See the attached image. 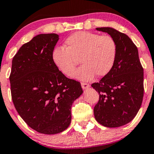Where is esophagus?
I'll return each instance as SVG.
<instances>
[{"instance_id": "1", "label": "esophagus", "mask_w": 154, "mask_h": 154, "mask_svg": "<svg viewBox=\"0 0 154 154\" xmlns=\"http://www.w3.org/2000/svg\"><path fill=\"white\" fill-rule=\"evenodd\" d=\"M81 86L83 89H86V88H88V87L90 86V85L88 84V83H81Z\"/></svg>"}]
</instances>
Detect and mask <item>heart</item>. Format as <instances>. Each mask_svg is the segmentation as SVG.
Returning a JSON list of instances; mask_svg holds the SVG:
<instances>
[{"label":"heart","instance_id":"1","mask_svg":"<svg viewBox=\"0 0 154 154\" xmlns=\"http://www.w3.org/2000/svg\"><path fill=\"white\" fill-rule=\"evenodd\" d=\"M64 45L54 48L53 63L60 72L71 77L80 60L82 66L74 77L83 81L92 80L96 74L107 75L117 60V42L111 35L80 31L69 35Z\"/></svg>","mask_w":154,"mask_h":154}]
</instances>
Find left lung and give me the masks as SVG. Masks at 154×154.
Listing matches in <instances>:
<instances>
[{
	"mask_svg": "<svg viewBox=\"0 0 154 154\" xmlns=\"http://www.w3.org/2000/svg\"><path fill=\"white\" fill-rule=\"evenodd\" d=\"M115 38L118 56L112 70L91 86L99 93L94 106L96 121L106 127L131 122L140 109L144 96V71L137 47L125 33L111 27H97Z\"/></svg>",
	"mask_w": 154,
	"mask_h": 154,
	"instance_id": "left-lung-1",
	"label": "left lung"
}]
</instances>
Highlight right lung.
<instances>
[{"label": "right lung", "mask_w": 154, "mask_h": 154, "mask_svg": "<svg viewBox=\"0 0 154 154\" xmlns=\"http://www.w3.org/2000/svg\"><path fill=\"white\" fill-rule=\"evenodd\" d=\"M58 40L57 34H39L23 45L12 59L10 75L17 112L29 127L44 134L68 128L73 102L83 93L80 82L66 77L53 63Z\"/></svg>", "instance_id": "obj_1"}]
</instances>
